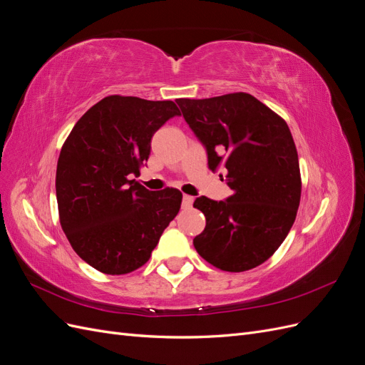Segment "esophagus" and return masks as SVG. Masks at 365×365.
Returning <instances> with one entry per match:
<instances>
[{
  "mask_svg": "<svg viewBox=\"0 0 365 365\" xmlns=\"http://www.w3.org/2000/svg\"><path fill=\"white\" fill-rule=\"evenodd\" d=\"M193 201H195V197H193V196L184 195V196H182V207H184V208H189V207H192Z\"/></svg>",
  "mask_w": 365,
  "mask_h": 365,
  "instance_id": "1",
  "label": "esophagus"
}]
</instances>
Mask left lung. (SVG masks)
Returning <instances> with one entry per match:
<instances>
[{"label": "left lung", "instance_id": "1", "mask_svg": "<svg viewBox=\"0 0 365 365\" xmlns=\"http://www.w3.org/2000/svg\"><path fill=\"white\" fill-rule=\"evenodd\" d=\"M176 103L205 148L208 168L222 170L233 190L224 201L196 197L193 207L204 213L205 228L193 245L222 271L256 268L282 245L300 205V165L291 130L247 93L176 98Z\"/></svg>", "mask_w": 365, "mask_h": 365}]
</instances>
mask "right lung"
<instances>
[{
  "label": "right lung",
  "instance_id": "right-lung-1",
  "mask_svg": "<svg viewBox=\"0 0 365 365\" xmlns=\"http://www.w3.org/2000/svg\"><path fill=\"white\" fill-rule=\"evenodd\" d=\"M175 115L172 101L109 96L63 143L56 170L61 225L77 256L97 271L121 275L143 267L178 215L180 190L150 192L130 180L146 164L153 134Z\"/></svg>",
  "mask_w": 365,
  "mask_h": 365
}]
</instances>
